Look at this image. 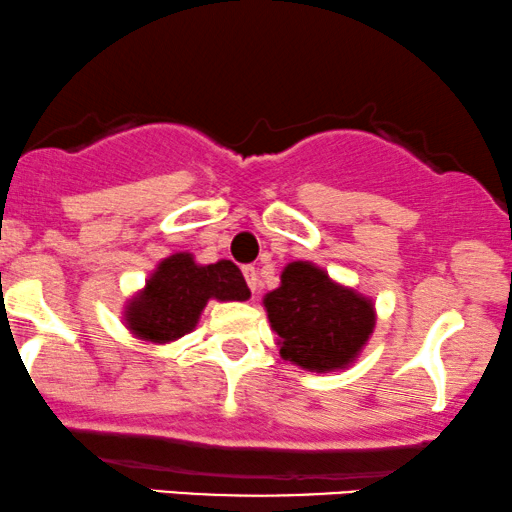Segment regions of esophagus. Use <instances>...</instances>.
<instances>
[{
    "mask_svg": "<svg viewBox=\"0 0 512 512\" xmlns=\"http://www.w3.org/2000/svg\"><path fill=\"white\" fill-rule=\"evenodd\" d=\"M242 273H244V280H246V285H249L251 292L256 294V287H258V270H256L254 266H246V268L242 270Z\"/></svg>",
    "mask_w": 512,
    "mask_h": 512,
    "instance_id": "1",
    "label": "esophagus"
}]
</instances>
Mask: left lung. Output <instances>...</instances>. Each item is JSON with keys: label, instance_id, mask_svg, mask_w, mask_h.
Wrapping results in <instances>:
<instances>
[{"label": "left lung", "instance_id": "1", "mask_svg": "<svg viewBox=\"0 0 512 512\" xmlns=\"http://www.w3.org/2000/svg\"><path fill=\"white\" fill-rule=\"evenodd\" d=\"M263 308L280 356L308 372H337L356 363L377 320L370 296L332 280L311 261L287 263L280 287L263 296Z\"/></svg>", "mask_w": 512, "mask_h": 512}]
</instances>
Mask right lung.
Listing matches in <instances>:
<instances>
[{
  "label": "right lung",
  "mask_w": 512,
  "mask_h": 512,
  "mask_svg": "<svg viewBox=\"0 0 512 512\" xmlns=\"http://www.w3.org/2000/svg\"><path fill=\"white\" fill-rule=\"evenodd\" d=\"M251 296L242 270L232 261L201 266L189 251L159 261L142 289L125 301L123 323L140 342H178L199 325L211 299L246 301Z\"/></svg>",
  "instance_id": "right-lung-1"
}]
</instances>
